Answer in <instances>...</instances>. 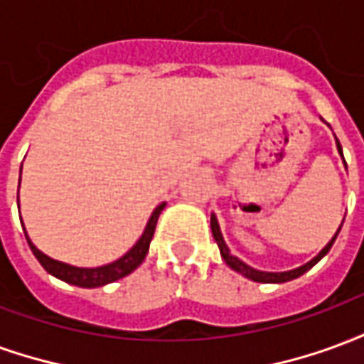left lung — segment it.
Wrapping results in <instances>:
<instances>
[{
  "label": "left lung",
  "instance_id": "1",
  "mask_svg": "<svg viewBox=\"0 0 364 364\" xmlns=\"http://www.w3.org/2000/svg\"><path fill=\"white\" fill-rule=\"evenodd\" d=\"M337 151L341 154V158H343V150H341V144H339V140H337ZM345 161V159H343ZM341 226H343V222H341ZM341 226H339V230H341ZM210 228H213V236L214 240H216V244H218V247H220V255L222 259L226 261V265H228L230 269H234V271H237V273H242L244 277H247V279H252V281L255 282H287V281H292V279H298L300 274H304L306 271H310V269L318 263V261L326 255V253L331 250V245H333V242H336L337 234H339V230L336 232V236L329 240V244L321 250L316 257H314L312 261H308V263H304L302 267H296V269H290V271H282V273H269V271H257V269L250 267V265H245L244 261L237 259L236 255H232L228 250V245H226V242H224V237H222V232H220V226H218V220H216V216L214 214H210Z\"/></svg>",
  "mask_w": 364,
  "mask_h": 364
}]
</instances>
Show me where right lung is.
Instances as JSON below:
<instances>
[{
    "label": "right lung",
    "instance_id": "add662e5",
    "mask_svg": "<svg viewBox=\"0 0 364 364\" xmlns=\"http://www.w3.org/2000/svg\"><path fill=\"white\" fill-rule=\"evenodd\" d=\"M17 203H19V198H17ZM164 206H166V203H161V205L151 213L150 220H148L146 228H144V234L140 236V240L132 245V250H128L120 259L112 261L109 265H101V267H74V265H68V263H62V261L52 259L48 255H44L41 250H36V245L31 242V237H28L27 232H25V237H27L31 252L35 253V257L38 259V263L46 269V273H50L52 277H56V279L68 282V284H74V287L97 289V287H105V284H109V282L119 281V279L127 277V274L132 273L136 267L142 265L144 257H146V253L150 250V242L151 237H154L156 224H158V218L159 214H161V210H164ZM23 230H25V226H23Z\"/></svg>",
    "mask_w": 364,
    "mask_h": 364
}]
</instances>
